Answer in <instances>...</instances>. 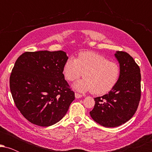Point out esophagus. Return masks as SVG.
I'll return each instance as SVG.
<instances>
[{
	"label": "esophagus",
	"instance_id": "obj_1",
	"mask_svg": "<svg viewBox=\"0 0 152 152\" xmlns=\"http://www.w3.org/2000/svg\"><path fill=\"white\" fill-rule=\"evenodd\" d=\"M81 96H82L81 95V94H79L78 93H75V97H76V99H80Z\"/></svg>",
	"mask_w": 152,
	"mask_h": 152
}]
</instances>
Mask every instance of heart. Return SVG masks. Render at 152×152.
Wrapping results in <instances>:
<instances>
[{
    "mask_svg": "<svg viewBox=\"0 0 152 152\" xmlns=\"http://www.w3.org/2000/svg\"><path fill=\"white\" fill-rule=\"evenodd\" d=\"M63 74L69 81H74L83 75L84 78L73 85L75 89L81 92L92 91L94 94L102 95L116 86L120 76V67L117 63L102 55L85 51L78 54L76 59L68 58L63 67Z\"/></svg>",
    "mask_w": 152,
    "mask_h": 152,
    "instance_id": "heart-1",
    "label": "heart"
}]
</instances>
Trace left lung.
Wrapping results in <instances>:
<instances>
[{"label": "left lung", "mask_w": 152, "mask_h": 152, "mask_svg": "<svg viewBox=\"0 0 152 152\" xmlns=\"http://www.w3.org/2000/svg\"><path fill=\"white\" fill-rule=\"evenodd\" d=\"M120 66L117 83L109 94L94 98L91 118L105 127H116L128 121L137 111L141 99L139 66L129 53L116 51Z\"/></svg>", "instance_id": "1"}]
</instances>
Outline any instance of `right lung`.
<instances>
[{"instance_id":"1","label":"right lung","mask_w":152,"mask_h":152,"mask_svg":"<svg viewBox=\"0 0 152 152\" xmlns=\"http://www.w3.org/2000/svg\"><path fill=\"white\" fill-rule=\"evenodd\" d=\"M69 58L63 50L25 52L18 57L10 76L13 101L31 123L49 126L65 116L74 92L64 78Z\"/></svg>"}]
</instances>
